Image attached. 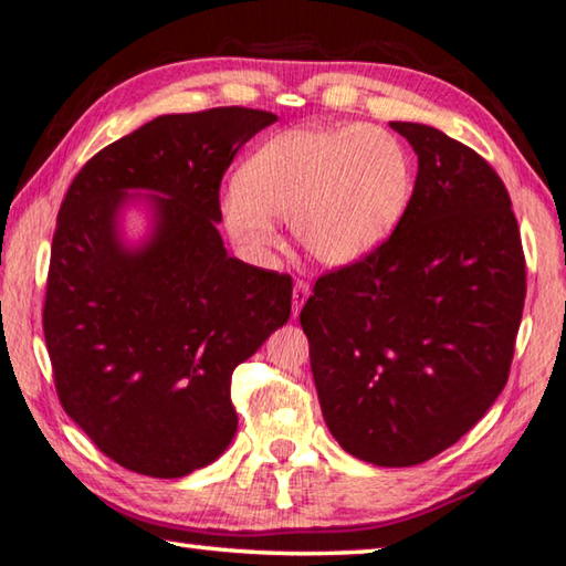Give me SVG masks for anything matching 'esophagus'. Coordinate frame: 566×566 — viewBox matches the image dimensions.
<instances>
[{"label":"esophagus","instance_id":"obj_1","mask_svg":"<svg viewBox=\"0 0 566 566\" xmlns=\"http://www.w3.org/2000/svg\"><path fill=\"white\" fill-rule=\"evenodd\" d=\"M308 295H311L308 283H305V281H295V285H293V316H295V318H298V313H301V308H303V303L308 301Z\"/></svg>","mask_w":566,"mask_h":566}]
</instances>
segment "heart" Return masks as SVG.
<instances>
[{"label":"heart","instance_id":"b5f03b06","mask_svg":"<svg viewBox=\"0 0 566 566\" xmlns=\"http://www.w3.org/2000/svg\"><path fill=\"white\" fill-rule=\"evenodd\" d=\"M413 192L401 137L381 125L291 127L248 157L220 198L222 226L250 261L277 245L275 218H289L305 255L326 268L360 261L394 233Z\"/></svg>","mask_w":566,"mask_h":566}]
</instances>
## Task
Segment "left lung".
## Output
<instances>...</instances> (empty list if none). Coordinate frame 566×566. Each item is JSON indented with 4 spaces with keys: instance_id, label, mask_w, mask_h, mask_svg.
I'll use <instances>...</instances> for the list:
<instances>
[{
    "instance_id": "8db88e82",
    "label": "left lung",
    "mask_w": 566,
    "mask_h": 566,
    "mask_svg": "<svg viewBox=\"0 0 566 566\" xmlns=\"http://www.w3.org/2000/svg\"><path fill=\"white\" fill-rule=\"evenodd\" d=\"M406 216L301 311L323 419L350 457L416 467L457 443L509 378L526 295L522 235L484 157L419 123Z\"/></svg>"
}]
</instances>
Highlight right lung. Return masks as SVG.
Masks as SVG:
<instances>
[{
    "label": "right lung",
    "instance_id": "add662e5",
    "mask_svg": "<svg viewBox=\"0 0 566 566\" xmlns=\"http://www.w3.org/2000/svg\"><path fill=\"white\" fill-rule=\"evenodd\" d=\"M273 113L160 115L87 160L62 200L42 326L62 409L135 474L178 479L238 429L230 376L291 318V275L228 255L220 180ZM145 189L154 230L129 249L118 212Z\"/></svg>",
    "mask_w": 566,
    "mask_h": 566
}]
</instances>
